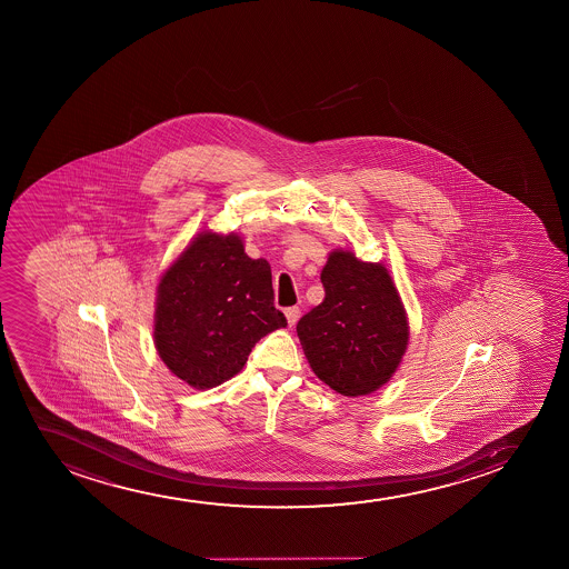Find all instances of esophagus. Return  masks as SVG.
<instances>
[{
	"label": "esophagus",
	"instance_id": "34e87169",
	"mask_svg": "<svg viewBox=\"0 0 569 569\" xmlns=\"http://www.w3.org/2000/svg\"><path fill=\"white\" fill-rule=\"evenodd\" d=\"M284 315H287L288 327H295L298 319H300V309L288 308L287 311H284Z\"/></svg>",
	"mask_w": 569,
	"mask_h": 569
}]
</instances>
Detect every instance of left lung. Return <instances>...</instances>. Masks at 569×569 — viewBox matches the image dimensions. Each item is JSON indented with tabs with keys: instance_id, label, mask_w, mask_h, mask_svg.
Segmentation results:
<instances>
[{
	"instance_id": "1",
	"label": "left lung",
	"mask_w": 569,
	"mask_h": 569,
	"mask_svg": "<svg viewBox=\"0 0 569 569\" xmlns=\"http://www.w3.org/2000/svg\"><path fill=\"white\" fill-rule=\"evenodd\" d=\"M320 282L325 300L296 327L311 370L343 397L378 391L397 372L410 340L408 315L389 269L336 249Z\"/></svg>"
}]
</instances>
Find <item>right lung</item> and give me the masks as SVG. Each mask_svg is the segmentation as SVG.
Here are the masks:
<instances>
[{
	"instance_id": "right-lung-1",
	"label": "right lung",
	"mask_w": 569,
	"mask_h": 569,
	"mask_svg": "<svg viewBox=\"0 0 569 569\" xmlns=\"http://www.w3.org/2000/svg\"><path fill=\"white\" fill-rule=\"evenodd\" d=\"M153 343L170 372L204 391L241 372L258 341L287 327L274 309L271 266L237 233L204 229L156 288Z\"/></svg>"
}]
</instances>
